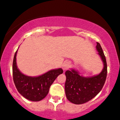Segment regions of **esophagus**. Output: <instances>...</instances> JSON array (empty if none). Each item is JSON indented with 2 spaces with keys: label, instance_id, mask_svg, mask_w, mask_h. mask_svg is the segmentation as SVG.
I'll return each instance as SVG.
<instances>
[{
  "label": "esophagus",
  "instance_id": "obj_1",
  "mask_svg": "<svg viewBox=\"0 0 120 120\" xmlns=\"http://www.w3.org/2000/svg\"><path fill=\"white\" fill-rule=\"evenodd\" d=\"M70 65H71V63H70L69 61H65L64 64H63L62 67H63V70L66 71V70H68V69L69 68Z\"/></svg>",
  "mask_w": 120,
  "mask_h": 120
}]
</instances>
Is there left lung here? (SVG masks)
Masks as SVG:
<instances>
[{"label": "left lung", "instance_id": "8db88e82", "mask_svg": "<svg viewBox=\"0 0 120 120\" xmlns=\"http://www.w3.org/2000/svg\"><path fill=\"white\" fill-rule=\"evenodd\" d=\"M96 43V49L104 63V68L99 74L86 78L73 69L65 72L66 96L69 101L75 104H83L91 100L101 90L105 83L107 75V61L99 43Z\"/></svg>", "mask_w": 120, "mask_h": 120}]
</instances>
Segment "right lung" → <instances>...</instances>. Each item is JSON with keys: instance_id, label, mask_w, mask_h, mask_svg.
Returning <instances> with one entry per match:
<instances>
[{"instance_id": "1", "label": "right lung", "mask_w": 120, "mask_h": 120, "mask_svg": "<svg viewBox=\"0 0 120 120\" xmlns=\"http://www.w3.org/2000/svg\"><path fill=\"white\" fill-rule=\"evenodd\" d=\"M15 52L12 66L13 79L19 93L27 99L38 101L45 98L49 92V87L59 74L63 73L61 68L51 70L36 77L24 75L19 71L16 65Z\"/></svg>"}]
</instances>
